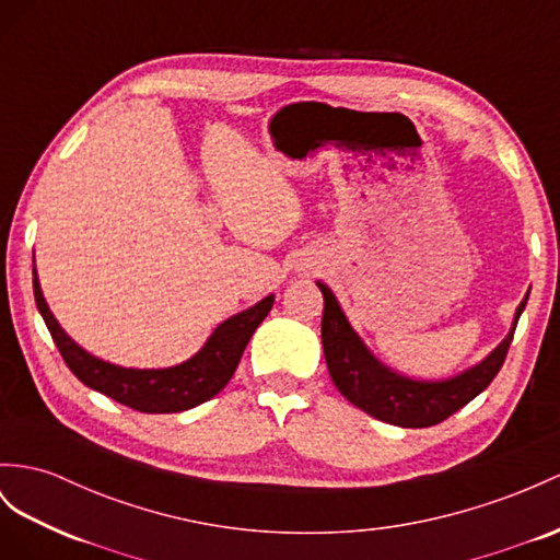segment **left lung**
I'll list each match as a JSON object with an SVG mask.
<instances>
[{
	"label": "left lung",
	"mask_w": 560,
	"mask_h": 560,
	"mask_svg": "<svg viewBox=\"0 0 560 560\" xmlns=\"http://www.w3.org/2000/svg\"><path fill=\"white\" fill-rule=\"evenodd\" d=\"M317 285L324 295V357L336 388L348 402L366 411L369 417L399 428H428L450 419L454 411L468 405L472 397H478L492 383L506 360L515 324H518L529 295L527 293L518 310H515L506 338L482 362L450 378L423 381L397 374L395 369L385 366L366 348V342L357 336L346 312L340 310L334 291L324 281H317Z\"/></svg>",
	"instance_id": "8db88e82"
}]
</instances>
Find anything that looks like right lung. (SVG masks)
<instances>
[{"mask_svg": "<svg viewBox=\"0 0 560 560\" xmlns=\"http://www.w3.org/2000/svg\"><path fill=\"white\" fill-rule=\"evenodd\" d=\"M33 291L42 319H45L68 369L73 371L88 388L143 413L186 411L208 402L210 397L218 395L229 383V378L234 376V371L241 362V354L246 350L255 328L262 324L271 305H275V293H271L253 307L224 319L208 336L203 348L182 364L167 369H132L98 360V357L80 348L78 342L63 331L61 324L56 322L47 305L45 293H42L35 267Z\"/></svg>", "mask_w": 560, "mask_h": 560, "instance_id": "obj_1", "label": "right lung"}]
</instances>
